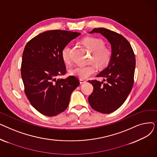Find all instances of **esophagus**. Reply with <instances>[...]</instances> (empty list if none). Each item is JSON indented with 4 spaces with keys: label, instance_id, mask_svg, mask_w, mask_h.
<instances>
[{
    "label": "esophagus",
    "instance_id": "obj_1",
    "mask_svg": "<svg viewBox=\"0 0 157 157\" xmlns=\"http://www.w3.org/2000/svg\"><path fill=\"white\" fill-rule=\"evenodd\" d=\"M79 82H80V83H81V84H83V83H86V81H85V80H84V79H79Z\"/></svg>",
    "mask_w": 157,
    "mask_h": 157
}]
</instances>
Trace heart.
<instances>
[{
  "instance_id": "heart-1",
  "label": "heart",
  "mask_w": 157,
  "mask_h": 157,
  "mask_svg": "<svg viewBox=\"0 0 157 157\" xmlns=\"http://www.w3.org/2000/svg\"><path fill=\"white\" fill-rule=\"evenodd\" d=\"M82 44L92 52V60L94 61L100 68L106 67L109 64L112 59V51L111 49L104 46V43L102 39L94 37H87L82 40ZM70 50L69 46H65L62 50V58L65 63L70 62ZM96 70V66L94 64L77 66L70 70V74L80 79H85L93 75Z\"/></svg>"
}]
</instances>
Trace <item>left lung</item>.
I'll return each mask as SVG.
<instances>
[{
    "label": "left lung",
    "mask_w": 157,
    "mask_h": 157,
    "mask_svg": "<svg viewBox=\"0 0 157 157\" xmlns=\"http://www.w3.org/2000/svg\"><path fill=\"white\" fill-rule=\"evenodd\" d=\"M90 34L100 33L111 45L112 59L105 69L97 76L103 81L89 80L94 91L88 97L92 108L104 114L118 109L124 103L134 85L136 58L128 41L118 33L104 28L94 29Z\"/></svg>",
    "instance_id": "obj_1"
}]
</instances>
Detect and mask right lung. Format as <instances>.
I'll return each mask as SVG.
<instances>
[{
    "instance_id": "add662e5",
    "label": "right lung",
    "mask_w": 157,
    "mask_h": 157,
    "mask_svg": "<svg viewBox=\"0 0 157 157\" xmlns=\"http://www.w3.org/2000/svg\"><path fill=\"white\" fill-rule=\"evenodd\" d=\"M80 35L67 30L46 31L25 47L21 66L25 93L31 105L45 116L54 117L67 109L71 93L79 85L74 76L56 78L67 72L62 49Z\"/></svg>"
}]
</instances>
